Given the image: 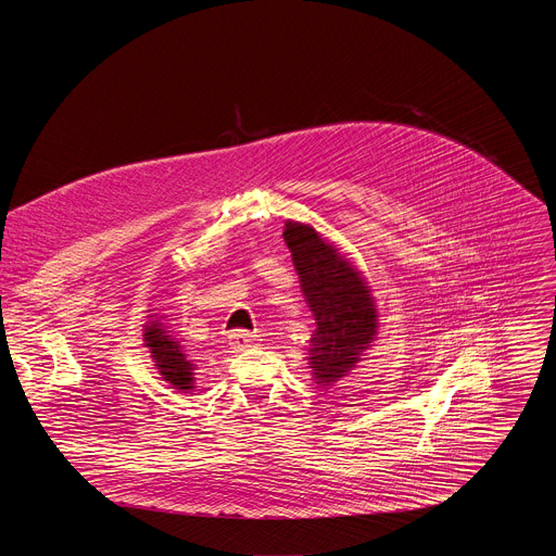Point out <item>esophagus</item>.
I'll return each instance as SVG.
<instances>
[{"label":"esophagus","mask_w":556,"mask_h":556,"mask_svg":"<svg viewBox=\"0 0 556 556\" xmlns=\"http://www.w3.org/2000/svg\"><path fill=\"white\" fill-rule=\"evenodd\" d=\"M228 345L232 352H244L249 348H255V339H253V334H249L244 330H237L228 337Z\"/></svg>","instance_id":"1"}]
</instances>
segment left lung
Returning a JSON list of instances; mask_svg holds the SVG:
<instances>
[{"instance_id":"left-lung-1","label":"left lung","mask_w":556,"mask_h":556,"mask_svg":"<svg viewBox=\"0 0 556 556\" xmlns=\"http://www.w3.org/2000/svg\"><path fill=\"white\" fill-rule=\"evenodd\" d=\"M283 242L316 321L305 361L312 380L326 389L352 374L378 339L376 296L363 270L314 226L288 219Z\"/></svg>"}]
</instances>
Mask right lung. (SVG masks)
<instances>
[{"mask_svg":"<svg viewBox=\"0 0 556 556\" xmlns=\"http://www.w3.org/2000/svg\"><path fill=\"white\" fill-rule=\"evenodd\" d=\"M147 324L142 326V343L151 354V361L174 389L182 393H191L195 389V365L189 358L185 345L174 339L169 326L165 324V314H151L147 309Z\"/></svg>","mask_w":556,"mask_h":556,"instance_id":"add662e5","label":"right lung"}]
</instances>
